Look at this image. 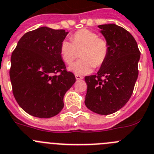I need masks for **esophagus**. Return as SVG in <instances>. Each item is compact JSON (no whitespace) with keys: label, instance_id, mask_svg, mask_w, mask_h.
I'll list each match as a JSON object with an SVG mask.
<instances>
[{"label":"esophagus","instance_id":"obj_1","mask_svg":"<svg viewBox=\"0 0 154 154\" xmlns=\"http://www.w3.org/2000/svg\"><path fill=\"white\" fill-rule=\"evenodd\" d=\"M75 77L77 80H81V79H83L84 77H82V76H80V75H78V74H76L75 75Z\"/></svg>","mask_w":154,"mask_h":154}]
</instances>
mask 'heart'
<instances>
[{
	"label": "heart",
	"instance_id": "b5f03b06",
	"mask_svg": "<svg viewBox=\"0 0 154 154\" xmlns=\"http://www.w3.org/2000/svg\"><path fill=\"white\" fill-rule=\"evenodd\" d=\"M77 50H80V60L69 69L77 74H88L94 67H99L106 61L109 54V44L103 37L88 29H80L71 36V41L63 40L60 44V54L62 60L71 64L77 57Z\"/></svg>",
	"mask_w": 154,
	"mask_h": 154
}]
</instances>
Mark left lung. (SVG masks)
I'll return each mask as SVG.
<instances>
[{
    "instance_id": "obj_1",
    "label": "left lung",
    "mask_w": 154,
    "mask_h": 154,
    "mask_svg": "<svg viewBox=\"0 0 154 154\" xmlns=\"http://www.w3.org/2000/svg\"><path fill=\"white\" fill-rule=\"evenodd\" d=\"M109 44V54L96 75L85 77L86 106L108 115L121 109L131 98L138 77L140 52L134 37L114 23L98 26Z\"/></svg>"
}]
</instances>
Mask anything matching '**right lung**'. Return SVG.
<instances>
[{
  "instance_id": "add662e5",
  "label": "right lung",
  "mask_w": 154,
  "mask_h": 154,
  "mask_svg": "<svg viewBox=\"0 0 154 154\" xmlns=\"http://www.w3.org/2000/svg\"><path fill=\"white\" fill-rule=\"evenodd\" d=\"M67 34L65 30L39 27L26 33L12 53L10 78L14 96L31 116L50 118L58 114L65 94L75 83L60 54Z\"/></svg>"
}]
</instances>
